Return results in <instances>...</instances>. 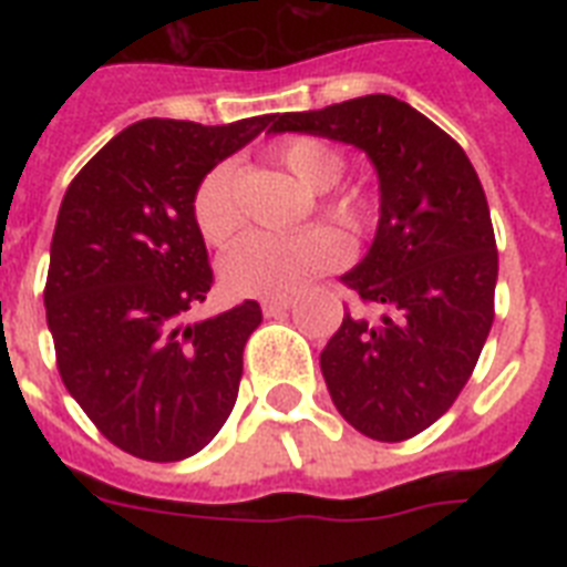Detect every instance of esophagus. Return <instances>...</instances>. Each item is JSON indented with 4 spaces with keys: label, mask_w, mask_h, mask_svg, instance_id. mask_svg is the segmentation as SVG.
Listing matches in <instances>:
<instances>
[{
    "label": "esophagus",
    "mask_w": 567,
    "mask_h": 567,
    "mask_svg": "<svg viewBox=\"0 0 567 567\" xmlns=\"http://www.w3.org/2000/svg\"><path fill=\"white\" fill-rule=\"evenodd\" d=\"M291 297H276V300L261 302V309H265L267 318H276V315H285V311L291 309Z\"/></svg>",
    "instance_id": "esophagus-1"
}]
</instances>
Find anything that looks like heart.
Listing matches in <instances>:
<instances>
[{
    "label": "heart",
    "mask_w": 567,
    "mask_h": 567,
    "mask_svg": "<svg viewBox=\"0 0 567 567\" xmlns=\"http://www.w3.org/2000/svg\"><path fill=\"white\" fill-rule=\"evenodd\" d=\"M276 158L311 190H320V212L350 238H364L377 223V196L362 185H338L347 158L336 146L311 135L288 137L276 146ZM238 173L229 162L214 164L196 182L190 212L199 235L214 247H226L244 226L235 194ZM347 240L329 226H306L291 235L256 231L223 258V282L238 297H291L320 274L344 265Z\"/></svg>",
    "instance_id": "1"
}]
</instances>
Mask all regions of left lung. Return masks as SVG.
<instances>
[{"label":"left lung","mask_w":567,"mask_h":567,"mask_svg":"<svg viewBox=\"0 0 567 567\" xmlns=\"http://www.w3.org/2000/svg\"><path fill=\"white\" fill-rule=\"evenodd\" d=\"M270 132L355 144L377 164V238L341 282L385 315L368 320L344 306L320 371L362 435L414 439L456 403L492 332L497 240L483 182L444 128L385 93L274 114Z\"/></svg>","instance_id":"1"}]
</instances>
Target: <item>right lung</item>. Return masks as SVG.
<instances>
[{
  "instance_id": "obj_1",
  "label": "right lung",
  "mask_w": 567,
  "mask_h": 567,
  "mask_svg": "<svg viewBox=\"0 0 567 567\" xmlns=\"http://www.w3.org/2000/svg\"><path fill=\"white\" fill-rule=\"evenodd\" d=\"M270 120H141L66 188L43 288L58 373L93 426L132 456H194L235 409L261 306L185 323L214 279L190 199Z\"/></svg>"
}]
</instances>
